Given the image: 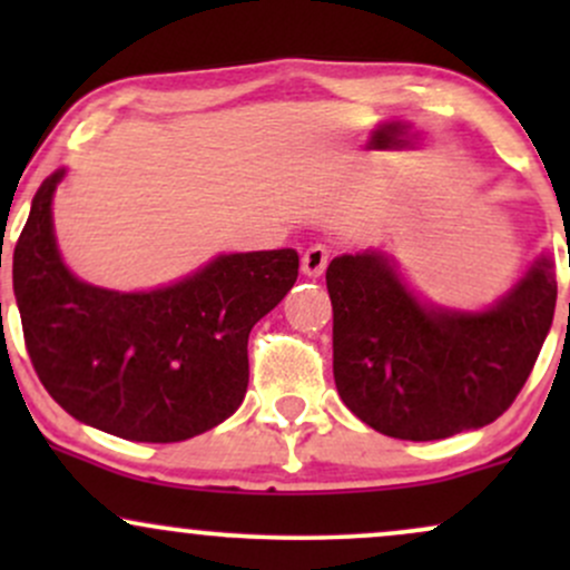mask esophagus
Listing matches in <instances>:
<instances>
[{"label":"esophagus","instance_id":"obj_1","mask_svg":"<svg viewBox=\"0 0 570 570\" xmlns=\"http://www.w3.org/2000/svg\"><path fill=\"white\" fill-rule=\"evenodd\" d=\"M326 263H330V252L324 246H311L303 254V273L307 278H318L326 271Z\"/></svg>","mask_w":570,"mask_h":570}]
</instances>
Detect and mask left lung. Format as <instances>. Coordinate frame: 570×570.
Masks as SVG:
<instances>
[{
    "label": "left lung",
    "instance_id": "left-lung-1",
    "mask_svg": "<svg viewBox=\"0 0 570 570\" xmlns=\"http://www.w3.org/2000/svg\"><path fill=\"white\" fill-rule=\"evenodd\" d=\"M326 289L340 399L367 426L412 442L503 415L531 375L558 303L549 259L485 313L426 311L377 254L332 259Z\"/></svg>",
    "mask_w": 570,
    "mask_h": 570
}]
</instances>
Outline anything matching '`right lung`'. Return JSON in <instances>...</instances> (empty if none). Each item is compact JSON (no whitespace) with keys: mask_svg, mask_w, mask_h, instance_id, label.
I'll return each instance as SVG.
<instances>
[{"mask_svg":"<svg viewBox=\"0 0 570 570\" xmlns=\"http://www.w3.org/2000/svg\"><path fill=\"white\" fill-rule=\"evenodd\" d=\"M42 181L12 252L23 343L48 394L77 421L136 442H181L240 407L248 332L297 281L294 248L225 254L149 294L82 284L56 252Z\"/></svg>","mask_w":570,"mask_h":570,"instance_id":"obj_1","label":"right lung"}]
</instances>
